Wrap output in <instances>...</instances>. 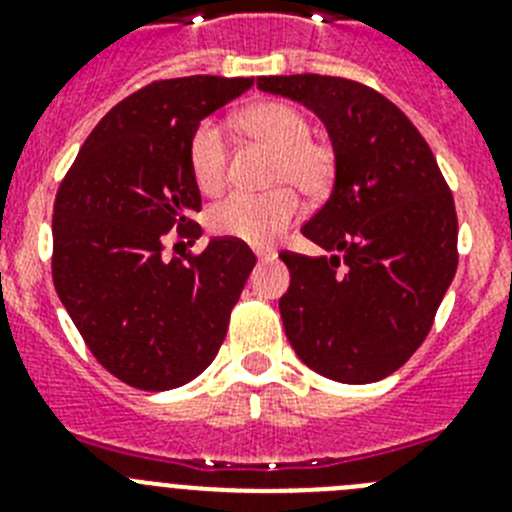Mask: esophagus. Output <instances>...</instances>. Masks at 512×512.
Here are the masks:
<instances>
[{
  "label": "esophagus",
  "instance_id": "esophagus-1",
  "mask_svg": "<svg viewBox=\"0 0 512 512\" xmlns=\"http://www.w3.org/2000/svg\"><path fill=\"white\" fill-rule=\"evenodd\" d=\"M256 259H259V261H274V259H277V251H274V248H256Z\"/></svg>",
  "mask_w": 512,
  "mask_h": 512
}]
</instances>
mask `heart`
<instances>
[{
	"mask_svg": "<svg viewBox=\"0 0 512 512\" xmlns=\"http://www.w3.org/2000/svg\"><path fill=\"white\" fill-rule=\"evenodd\" d=\"M248 135L264 140L277 151L269 184L287 188L264 194L235 192L207 212V225L215 235L235 238L253 246L271 243L297 217V192L318 200L325 197L336 176V151L323 140L310 138V120L287 102H261L241 115ZM189 171L202 194H217L228 182V140L215 120H202L189 138Z\"/></svg>",
	"mask_w": 512,
	"mask_h": 512,
	"instance_id": "obj_1",
	"label": "heart"
}]
</instances>
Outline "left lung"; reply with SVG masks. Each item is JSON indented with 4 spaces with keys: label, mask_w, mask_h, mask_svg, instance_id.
I'll return each instance as SVG.
<instances>
[{
    "label": "left lung",
    "mask_w": 512,
    "mask_h": 512,
    "mask_svg": "<svg viewBox=\"0 0 512 512\" xmlns=\"http://www.w3.org/2000/svg\"><path fill=\"white\" fill-rule=\"evenodd\" d=\"M328 128L336 184L302 235L333 256L282 251L284 330L312 372L343 384L390 377L418 351L456 274L454 194L408 115L341 76H261ZM339 256H335V251Z\"/></svg>",
    "instance_id": "left-lung-1"
}]
</instances>
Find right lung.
I'll use <instances>...</instances> for the list:
<instances>
[{
  "label": "right lung",
  "instance_id": "obj_1",
  "mask_svg": "<svg viewBox=\"0 0 512 512\" xmlns=\"http://www.w3.org/2000/svg\"><path fill=\"white\" fill-rule=\"evenodd\" d=\"M253 79H161L115 104L84 140L53 205V284L94 359L135 390L192 382L215 359L256 256L212 238L166 259V238L194 243L200 189L192 130Z\"/></svg>",
  "mask_w": 512,
  "mask_h": 512
}]
</instances>
